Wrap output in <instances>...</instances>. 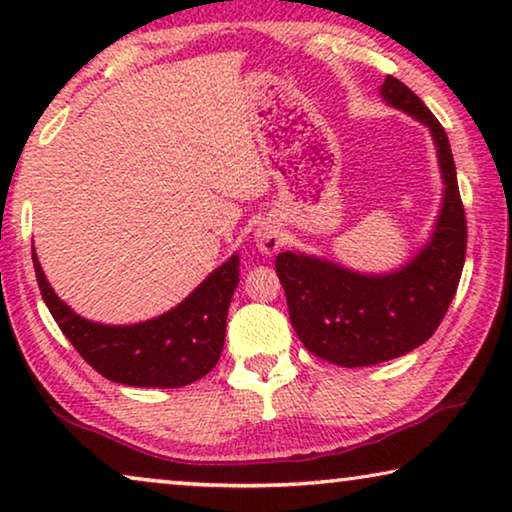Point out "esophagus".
<instances>
[{
    "instance_id": "obj_1",
    "label": "esophagus",
    "mask_w": 512,
    "mask_h": 512,
    "mask_svg": "<svg viewBox=\"0 0 512 512\" xmlns=\"http://www.w3.org/2000/svg\"><path fill=\"white\" fill-rule=\"evenodd\" d=\"M254 242L261 254H274L281 247V231L272 221H261L254 233Z\"/></svg>"
}]
</instances>
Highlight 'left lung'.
<instances>
[{"label":"left lung","instance_id":"obj_1","mask_svg":"<svg viewBox=\"0 0 512 512\" xmlns=\"http://www.w3.org/2000/svg\"><path fill=\"white\" fill-rule=\"evenodd\" d=\"M381 96L425 124L436 145L443 203L427 244L402 268L383 274L300 251H284L274 261L300 342L339 367L379 365L425 344L455 298L466 256V219L446 131L397 78H385Z\"/></svg>","mask_w":512,"mask_h":512}]
</instances>
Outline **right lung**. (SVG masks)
Instances as JSON below:
<instances>
[{"label": "right lung", "mask_w": 512, "mask_h": 512, "mask_svg": "<svg viewBox=\"0 0 512 512\" xmlns=\"http://www.w3.org/2000/svg\"><path fill=\"white\" fill-rule=\"evenodd\" d=\"M43 302L73 348L108 381L133 388H182L217 365L226 339V316L240 281V258L210 272L180 305L150 321L103 325L78 316L57 298L34 254Z\"/></svg>", "instance_id": "1"}]
</instances>
